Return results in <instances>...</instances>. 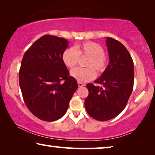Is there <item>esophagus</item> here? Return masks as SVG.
<instances>
[{
  "mask_svg": "<svg viewBox=\"0 0 155 155\" xmlns=\"http://www.w3.org/2000/svg\"><path fill=\"white\" fill-rule=\"evenodd\" d=\"M78 87H83V86H85V84L81 83V82H78Z\"/></svg>",
  "mask_w": 155,
  "mask_h": 155,
  "instance_id": "obj_1",
  "label": "esophagus"
}]
</instances>
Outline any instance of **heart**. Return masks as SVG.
Segmentation results:
<instances>
[{
	"mask_svg": "<svg viewBox=\"0 0 155 155\" xmlns=\"http://www.w3.org/2000/svg\"><path fill=\"white\" fill-rule=\"evenodd\" d=\"M79 57H87L85 66L73 69L70 74L78 82H87L94 79L96 72L102 73L106 70L108 58L104 53L103 46L93 41H85L74 48L65 49L62 54V60L68 68H74L79 61Z\"/></svg>",
	"mask_w": 155,
	"mask_h": 155,
	"instance_id": "obj_1",
	"label": "heart"
}]
</instances>
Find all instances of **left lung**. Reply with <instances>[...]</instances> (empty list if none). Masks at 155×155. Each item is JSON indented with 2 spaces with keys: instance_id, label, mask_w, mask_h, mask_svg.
<instances>
[{
  "instance_id": "obj_1",
  "label": "left lung",
  "mask_w": 155,
  "mask_h": 155,
  "mask_svg": "<svg viewBox=\"0 0 155 155\" xmlns=\"http://www.w3.org/2000/svg\"><path fill=\"white\" fill-rule=\"evenodd\" d=\"M109 64L94 83H88L89 91L85 100V109L91 117L99 121L114 118L128 103L134 84V64L126 47L111 38L106 40Z\"/></svg>"
}]
</instances>
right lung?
Masks as SVG:
<instances>
[{"label":"right lung","mask_w":155,"mask_h":155,"mask_svg":"<svg viewBox=\"0 0 155 155\" xmlns=\"http://www.w3.org/2000/svg\"><path fill=\"white\" fill-rule=\"evenodd\" d=\"M68 43L65 38L44 35L25 52L21 62L19 83L23 99L29 111L44 121L64 116L78 88L62 60Z\"/></svg>","instance_id":"1"}]
</instances>
